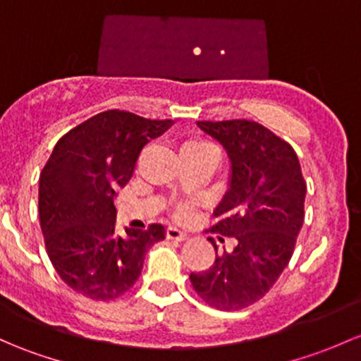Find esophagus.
<instances>
[{"label":"esophagus","instance_id":"1","mask_svg":"<svg viewBox=\"0 0 361 361\" xmlns=\"http://www.w3.org/2000/svg\"><path fill=\"white\" fill-rule=\"evenodd\" d=\"M166 237L171 238V240H187L188 235L185 233V231L178 230L176 226H168V230H166Z\"/></svg>","mask_w":361,"mask_h":361}]
</instances>
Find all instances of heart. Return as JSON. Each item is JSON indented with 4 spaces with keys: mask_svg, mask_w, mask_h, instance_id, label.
Instances as JSON below:
<instances>
[{
    "mask_svg": "<svg viewBox=\"0 0 361 361\" xmlns=\"http://www.w3.org/2000/svg\"><path fill=\"white\" fill-rule=\"evenodd\" d=\"M214 149V145L209 142H206V140L202 138H190L187 140V142L181 145V152H192V150H211ZM178 216H187L190 209H188V206H180L178 207Z\"/></svg>",
    "mask_w": 361,
    "mask_h": 361,
    "instance_id": "heart-1",
    "label": "heart"
}]
</instances>
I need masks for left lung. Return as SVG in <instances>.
Here are the masks:
<instances>
[{"label":"left lung","mask_w":361,"mask_h":361,"mask_svg":"<svg viewBox=\"0 0 361 361\" xmlns=\"http://www.w3.org/2000/svg\"><path fill=\"white\" fill-rule=\"evenodd\" d=\"M230 157V187L212 216V231L233 237L206 271L190 273L197 294L216 310L235 311L259 301L289 264L305 221L306 183L286 140L254 121H199Z\"/></svg>","instance_id":"1"}]
</instances>
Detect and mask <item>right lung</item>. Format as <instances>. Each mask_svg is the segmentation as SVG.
Wrapping results in <instances>:
<instances>
[{"label": "right lung", "instance_id": "right-lung-1", "mask_svg": "<svg viewBox=\"0 0 361 361\" xmlns=\"http://www.w3.org/2000/svg\"><path fill=\"white\" fill-rule=\"evenodd\" d=\"M171 124L114 109L56 142L39 176V223L53 268L72 290L94 301L119 298L142 275L150 245L166 238L162 225L121 237L114 199L143 147Z\"/></svg>", "mask_w": 361, "mask_h": 361}]
</instances>
